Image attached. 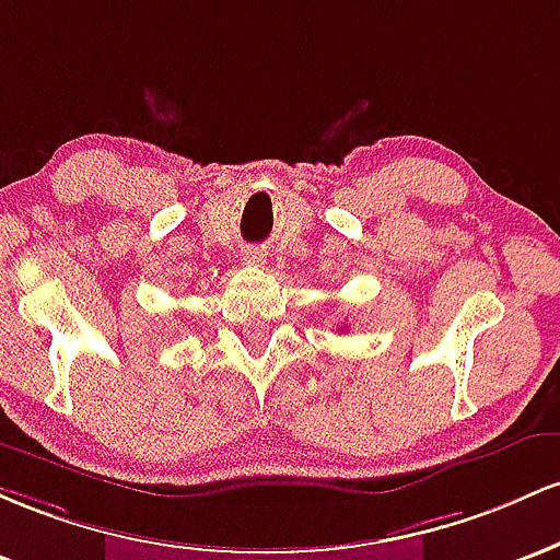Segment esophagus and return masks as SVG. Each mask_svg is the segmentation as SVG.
Here are the masks:
<instances>
[{
    "label": "esophagus",
    "instance_id": "1",
    "mask_svg": "<svg viewBox=\"0 0 560 560\" xmlns=\"http://www.w3.org/2000/svg\"><path fill=\"white\" fill-rule=\"evenodd\" d=\"M243 259H246L248 264H264V259H267V254H264L261 248H248L246 254H243Z\"/></svg>",
    "mask_w": 560,
    "mask_h": 560
}]
</instances>
